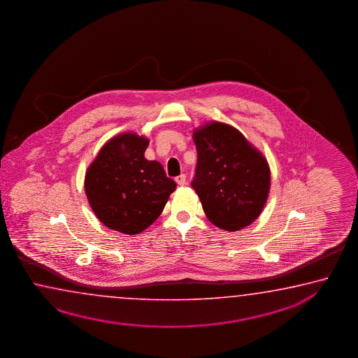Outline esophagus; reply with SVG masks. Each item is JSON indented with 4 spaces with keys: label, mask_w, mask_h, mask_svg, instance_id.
Returning a JSON list of instances; mask_svg holds the SVG:
<instances>
[{
    "label": "esophagus",
    "mask_w": 358,
    "mask_h": 358,
    "mask_svg": "<svg viewBox=\"0 0 358 358\" xmlns=\"http://www.w3.org/2000/svg\"><path fill=\"white\" fill-rule=\"evenodd\" d=\"M176 182H178V185H185L187 184V176L185 174H182V176H176Z\"/></svg>",
    "instance_id": "34e87169"
}]
</instances>
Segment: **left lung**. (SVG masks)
Masks as SVG:
<instances>
[{"label": "left lung", "instance_id": "left-lung-1", "mask_svg": "<svg viewBox=\"0 0 358 358\" xmlns=\"http://www.w3.org/2000/svg\"><path fill=\"white\" fill-rule=\"evenodd\" d=\"M198 162L192 187L217 227L238 231L260 215L270 168L259 150L229 124L209 122L193 134Z\"/></svg>", "mask_w": 358, "mask_h": 358}]
</instances>
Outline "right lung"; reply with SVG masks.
<instances>
[{
	"label": "right lung",
	"instance_id": "obj_1",
	"mask_svg": "<svg viewBox=\"0 0 358 358\" xmlns=\"http://www.w3.org/2000/svg\"><path fill=\"white\" fill-rule=\"evenodd\" d=\"M148 146L146 137L121 134L106 143L85 173L94 215L121 234H140L151 226L176 188L162 164L145 159Z\"/></svg>",
	"mask_w": 358,
	"mask_h": 358
}]
</instances>
